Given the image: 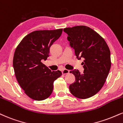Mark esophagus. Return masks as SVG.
<instances>
[{
	"mask_svg": "<svg viewBox=\"0 0 123 123\" xmlns=\"http://www.w3.org/2000/svg\"><path fill=\"white\" fill-rule=\"evenodd\" d=\"M62 74H68L69 73V72H70V71L69 70H68V69H64L63 70H62Z\"/></svg>",
	"mask_w": 123,
	"mask_h": 123,
	"instance_id": "1",
	"label": "esophagus"
}]
</instances>
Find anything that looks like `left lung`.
<instances>
[{
  "label": "left lung",
  "instance_id": "1",
  "mask_svg": "<svg viewBox=\"0 0 123 123\" xmlns=\"http://www.w3.org/2000/svg\"><path fill=\"white\" fill-rule=\"evenodd\" d=\"M71 48L82 62L84 73L73 70L76 80L69 86L71 93L78 98H88L98 93L103 86L111 66V52L105 40L95 31L85 26L63 29Z\"/></svg>",
  "mask_w": 123,
  "mask_h": 123
}]
</instances>
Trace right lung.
I'll return each mask as SVG.
<instances>
[{"mask_svg":"<svg viewBox=\"0 0 123 123\" xmlns=\"http://www.w3.org/2000/svg\"><path fill=\"white\" fill-rule=\"evenodd\" d=\"M62 29L35 31L22 40L15 51V74L25 93L33 100L41 101L51 95L54 81L61 76L43 64L49 57L50 48L60 37Z\"/></svg>","mask_w":123,"mask_h":123,"instance_id":"1","label":"right lung"}]
</instances>
